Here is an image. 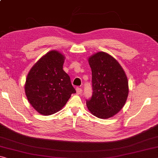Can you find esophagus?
I'll return each mask as SVG.
<instances>
[{
    "mask_svg": "<svg viewBox=\"0 0 158 158\" xmlns=\"http://www.w3.org/2000/svg\"><path fill=\"white\" fill-rule=\"evenodd\" d=\"M76 91H77V94L79 95V94H81V92H82V90H81V88L77 87V89H76Z\"/></svg>",
    "mask_w": 158,
    "mask_h": 158,
    "instance_id": "obj_1",
    "label": "esophagus"
}]
</instances>
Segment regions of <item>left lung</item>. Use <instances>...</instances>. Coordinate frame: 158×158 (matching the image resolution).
Segmentation results:
<instances>
[{"label": "left lung", "mask_w": 158, "mask_h": 158, "mask_svg": "<svg viewBox=\"0 0 158 158\" xmlns=\"http://www.w3.org/2000/svg\"><path fill=\"white\" fill-rule=\"evenodd\" d=\"M92 70L93 95L86 100L89 111L99 118H109L126 102L129 86L124 69L116 59L104 52L89 58Z\"/></svg>", "instance_id": "1"}]
</instances>
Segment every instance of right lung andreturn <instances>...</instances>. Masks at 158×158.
Returning <instances> with one entry per match:
<instances>
[{
    "label": "right lung",
    "instance_id": "1",
    "mask_svg": "<svg viewBox=\"0 0 158 158\" xmlns=\"http://www.w3.org/2000/svg\"><path fill=\"white\" fill-rule=\"evenodd\" d=\"M65 57L52 50L34 64L26 77L25 93L31 106L43 116L59 111L76 90L63 69Z\"/></svg>",
    "mask_w": 158,
    "mask_h": 158
}]
</instances>
